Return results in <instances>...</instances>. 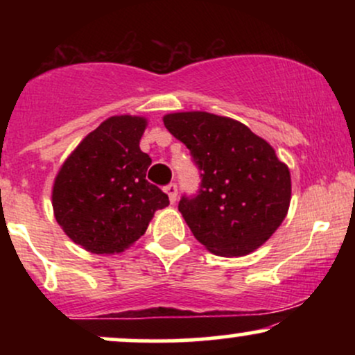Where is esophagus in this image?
<instances>
[{"label": "esophagus", "instance_id": "34e87169", "mask_svg": "<svg viewBox=\"0 0 355 355\" xmlns=\"http://www.w3.org/2000/svg\"><path fill=\"white\" fill-rule=\"evenodd\" d=\"M164 190H165V193H166V195H168L170 202H172V203H175V200H177V195H178L177 185H175V183H170V185H166Z\"/></svg>", "mask_w": 355, "mask_h": 355}]
</instances>
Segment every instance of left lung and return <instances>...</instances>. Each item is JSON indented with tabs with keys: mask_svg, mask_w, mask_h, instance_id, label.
Listing matches in <instances>:
<instances>
[{
	"mask_svg": "<svg viewBox=\"0 0 355 355\" xmlns=\"http://www.w3.org/2000/svg\"><path fill=\"white\" fill-rule=\"evenodd\" d=\"M164 123L200 170L198 193L178 203L195 239L222 257L263 245L291 205V172L275 150L248 126L214 113H170Z\"/></svg>",
	"mask_w": 355,
	"mask_h": 355,
	"instance_id": "1",
	"label": "left lung"
}]
</instances>
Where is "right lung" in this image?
I'll list each match as a JSON object with an SVG mask.
<instances>
[{"mask_svg":"<svg viewBox=\"0 0 355 355\" xmlns=\"http://www.w3.org/2000/svg\"><path fill=\"white\" fill-rule=\"evenodd\" d=\"M146 118L110 116L88 133L53 183L56 222L92 254H118L145 234L168 195L146 180L152 158L140 150Z\"/></svg>","mask_w":355,"mask_h":355,"instance_id":"add662e5","label":"right lung"}]
</instances>
